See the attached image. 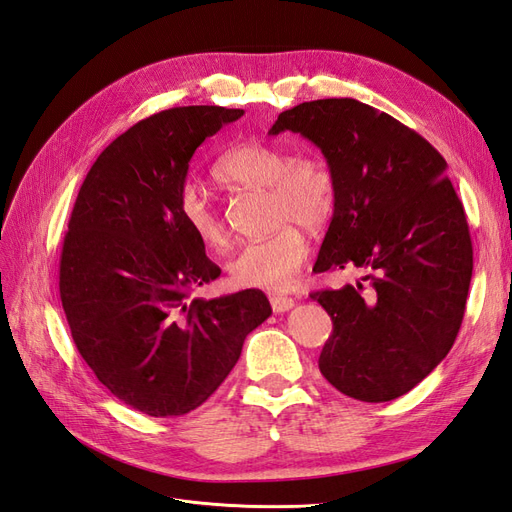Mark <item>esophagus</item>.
I'll return each instance as SVG.
<instances>
[{"instance_id": "obj_1", "label": "esophagus", "mask_w": 512, "mask_h": 512, "mask_svg": "<svg viewBox=\"0 0 512 512\" xmlns=\"http://www.w3.org/2000/svg\"><path fill=\"white\" fill-rule=\"evenodd\" d=\"M269 301H271V309H273L275 314H284V312H288V309L294 307V299L280 297V294H273Z\"/></svg>"}]
</instances>
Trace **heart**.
<instances>
[{
  "label": "heart",
  "instance_id": "1",
  "mask_svg": "<svg viewBox=\"0 0 512 512\" xmlns=\"http://www.w3.org/2000/svg\"><path fill=\"white\" fill-rule=\"evenodd\" d=\"M213 175L230 188H269L273 224L280 226L271 237L245 243L232 256L228 265L232 282L241 288L288 290L307 258V241L292 224L318 230L335 211L337 188L329 164L312 153L292 156L280 145L241 141L218 160ZM177 213L198 243L205 247L226 243L220 213L196 185H183Z\"/></svg>",
  "mask_w": 512,
  "mask_h": 512
}]
</instances>
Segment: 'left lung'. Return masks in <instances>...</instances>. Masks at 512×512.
<instances>
[{
    "label": "left lung",
    "instance_id": "left-lung-1",
    "mask_svg": "<svg viewBox=\"0 0 512 512\" xmlns=\"http://www.w3.org/2000/svg\"><path fill=\"white\" fill-rule=\"evenodd\" d=\"M309 138L335 177L316 273L359 267L318 290L333 320L318 367L337 391L380 404L406 395L453 348L472 280V239L446 160L395 117L352 98L303 102L269 134Z\"/></svg>",
    "mask_w": 512,
    "mask_h": 512
}]
</instances>
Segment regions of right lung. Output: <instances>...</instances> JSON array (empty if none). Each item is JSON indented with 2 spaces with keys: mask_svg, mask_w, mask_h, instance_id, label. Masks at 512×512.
Instances as JSON below:
<instances>
[{
  "mask_svg": "<svg viewBox=\"0 0 512 512\" xmlns=\"http://www.w3.org/2000/svg\"><path fill=\"white\" fill-rule=\"evenodd\" d=\"M241 108L179 106L108 145L81 185L59 258L70 333L96 378L149 416H181L215 393L247 333L271 316L262 290L190 299L222 269L177 213L198 145Z\"/></svg>",
  "mask_w": 512,
  "mask_h": 512,
  "instance_id": "obj_1",
  "label": "right lung"
}]
</instances>
